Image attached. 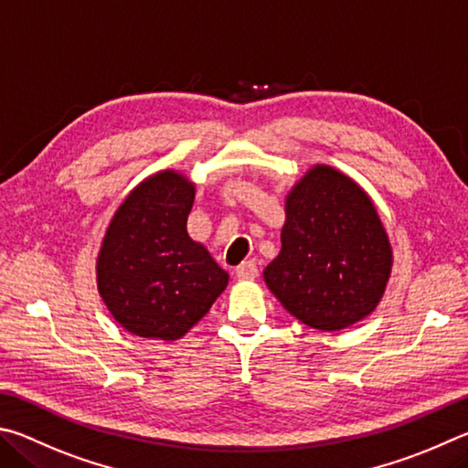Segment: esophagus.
Segmentation results:
<instances>
[{
  "mask_svg": "<svg viewBox=\"0 0 468 468\" xmlns=\"http://www.w3.org/2000/svg\"><path fill=\"white\" fill-rule=\"evenodd\" d=\"M257 275L259 269L255 261H244L242 265L236 267V277H239V280H255Z\"/></svg>",
  "mask_w": 468,
  "mask_h": 468,
  "instance_id": "esophagus-1",
  "label": "esophagus"
}]
</instances>
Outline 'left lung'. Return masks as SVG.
Masks as SVG:
<instances>
[{
  "label": "left lung",
  "mask_w": 468,
  "mask_h": 468,
  "mask_svg": "<svg viewBox=\"0 0 468 468\" xmlns=\"http://www.w3.org/2000/svg\"><path fill=\"white\" fill-rule=\"evenodd\" d=\"M390 267V242L370 197L318 164L285 199L282 250L263 277L300 323L341 331L374 313Z\"/></svg>",
  "instance_id": "1"
}]
</instances>
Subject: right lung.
<instances>
[{
  "mask_svg": "<svg viewBox=\"0 0 468 468\" xmlns=\"http://www.w3.org/2000/svg\"><path fill=\"white\" fill-rule=\"evenodd\" d=\"M195 185L175 170L145 178L114 213L98 252V292L122 329L175 341L209 313L228 273L186 234Z\"/></svg>",
  "mask_w": 468,
  "mask_h": 468,
  "instance_id": "1",
  "label": "right lung"
}]
</instances>
